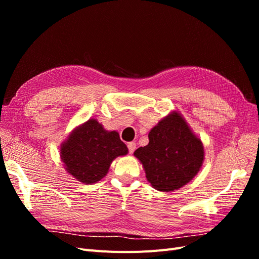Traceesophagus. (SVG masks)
<instances>
[{
  "mask_svg": "<svg viewBox=\"0 0 259 259\" xmlns=\"http://www.w3.org/2000/svg\"><path fill=\"white\" fill-rule=\"evenodd\" d=\"M127 147H128V151H130V153L132 154L133 152L135 151V149H136V144H135V143H128Z\"/></svg>",
  "mask_w": 259,
  "mask_h": 259,
  "instance_id": "obj_1",
  "label": "esophagus"
}]
</instances>
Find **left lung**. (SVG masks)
Listing matches in <instances>:
<instances>
[{"label": "left lung", "mask_w": 259, "mask_h": 259, "mask_svg": "<svg viewBox=\"0 0 259 259\" xmlns=\"http://www.w3.org/2000/svg\"><path fill=\"white\" fill-rule=\"evenodd\" d=\"M149 144L134 152L148 183L170 192L190 183L204 162V146L183 114L170 111L149 132Z\"/></svg>", "instance_id": "left-lung-1"}]
</instances>
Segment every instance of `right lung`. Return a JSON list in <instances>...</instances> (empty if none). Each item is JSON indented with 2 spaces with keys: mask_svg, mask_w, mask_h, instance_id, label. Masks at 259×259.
<instances>
[{
  "mask_svg": "<svg viewBox=\"0 0 259 259\" xmlns=\"http://www.w3.org/2000/svg\"><path fill=\"white\" fill-rule=\"evenodd\" d=\"M60 160L69 175L85 185L98 183L117 156L128 149L116 131H107L96 119L77 125L60 144Z\"/></svg>",
  "mask_w": 259,
  "mask_h": 259,
  "instance_id": "add662e5",
  "label": "right lung"
}]
</instances>
